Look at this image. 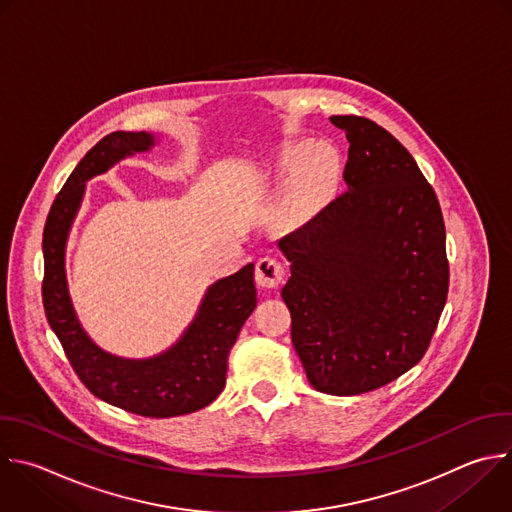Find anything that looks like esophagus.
<instances>
[{
    "label": "esophagus",
    "mask_w": 512,
    "mask_h": 512,
    "mask_svg": "<svg viewBox=\"0 0 512 512\" xmlns=\"http://www.w3.org/2000/svg\"><path fill=\"white\" fill-rule=\"evenodd\" d=\"M255 279L261 287H269V289H275L283 283L285 279V265L277 259V257H271V255H265L257 261V267H255Z\"/></svg>",
    "instance_id": "obj_1"
}]
</instances>
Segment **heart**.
Instances as JSON below:
<instances>
[{
  "instance_id": "1",
  "label": "heart",
  "mask_w": 512,
  "mask_h": 512,
  "mask_svg": "<svg viewBox=\"0 0 512 512\" xmlns=\"http://www.w3.org/2000/svg\"><path fill=\"white\" fill-rule=\"evenodd\" d=\"M305 155L308 158L301 164L293 183V191H291V199L295 205H305L317 195V191L321 189L325 177L329 175V170L333 168V162H335V154L327 146H317L307 154L305 144H295L285 150L283 164L291 168L299 160H303Z\"/></svg>"
}]
</instances>
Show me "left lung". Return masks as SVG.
Here are the masks:
<instances>
[{
  "mask_svg": "<svg viewBox=\"0 0 512 512\" xmlns=\"http://www.w3.org/2000/svg\"><path fill=\"white\" fill-rule=\"evenodd\" d=\"M350 140L348 191L279 241L281 297L309 384L331 396L378 390L426 354L448 297L438 197L412 154L364 116H331Z\"/></svg>",
  "mask_w": 512,
  "mask_h": 512,
  "instance_id": "8db88e82",
  "label": "left lung"
}]
</instances>
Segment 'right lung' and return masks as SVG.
<instances>
[{
	"label": "right lung",
	"instance_id": "right-lung-1",
	"mask_svg": "<svg viewBox=\"0 0 512 512\" xmlns=\"http://www.w3.org/2000/svg\"><path fill=\"white\" fill-rule=\"evenodd\" d=\"M152 144L146 132H110L72 170L44 227L42 299L72 370L96 398L138 416L170 418L197 412L223 392L231 348L257 305L253 263L207 291L197 319L175 348L142 362L112 358L90 342L72 309L64 273L66 237L84 195V181Z\"/></svg>",
	"mask_w": 512,
	"mask_h": 512
}]
</instances>
